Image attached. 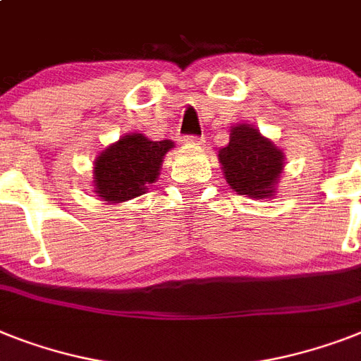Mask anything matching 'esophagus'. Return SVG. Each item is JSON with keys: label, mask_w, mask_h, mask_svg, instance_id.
Returning a JSON list of instances; mask_svg holds the SVG:
<instances>
[{"label": "esophagus", "mask_w": 361, "mask_h": 361, "mask_svg": "<svg viewBox=\"0 0 361 361\" xmlns=\"http://www.w3.org/2000/svg\"><path fill=\"white\" fill-rule=\"evenodd\" d=\"M181 140H183V145H187V146H198L204 142V139H202V137H195V135H185V137H183Z\"/></svg>", "instance_id": "obj_1"}]
</instances>
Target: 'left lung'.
I'll list each match as a JSON object with an SVG mask.
<instances>
[{"label":"left lung","instance_id":"8db88e82","mask_svg":"<svg viewBox=\"0 0 361 361\" xmlns=\"http://www.w3.org/2000/svg\"><path fill=\"white\" fill-rule=\"evenodd\" d=\"M283 159V152L250 124L231 126L230 142L219 152L222 172L231 189L256 200L274 196Z\"/></svg>","mask_w":361,"mask_h":361}]
</instances>
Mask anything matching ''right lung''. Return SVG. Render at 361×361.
I'll list each match as a JSON object with an SVG mask.
<instances>
[{
  "label": "right lung",
  "instance_id": "obj_1",
  "mask_svg": "<svg viewBox=\"0 0 361 361\" xmlns=\"http://www.w3.org/2000/svg\"><path fill=\"white\" fill-rule=\"evenodd\" d=\"M172 140H150L128 133L105 148L94 161V192L107 204L131 200L146 192L159 176Z\"/></svg>",
  "mask_w": 361,
  "mask_h": 361
}]
</instances>
